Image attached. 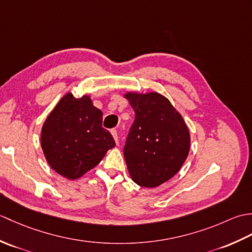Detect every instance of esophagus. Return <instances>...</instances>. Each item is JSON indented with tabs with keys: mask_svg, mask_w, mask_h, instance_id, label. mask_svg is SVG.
Instances as JSON below:
<instances>
[{
	"mask_svg": "<svg viewBox=\"0 0 252 252\" xmlns=\"http://www.w3.org/2000/svg\"><path fill=\"white\" fill-rule=\"evenodd\" d=\"M111 134H112V136H114V138H115V141H116V143H118L119 142V136H118V132H117V130L116 129H112L111 131Z\"/></svg>",
	"mask_w": 252,
	"mask_h": 252,
	"instance_id": "obj_1",
	"label": "esophagus"
}]
</instances>
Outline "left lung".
I'll return each instance as SVG.
<instances>
[{
	"instance_id": "1",
	"label": "left lung",
	"mask_w": 252,
	"mask_h": 252,
	"mask_svg": "<svg viewBox=\"0 0 252 252\" xmlns=\"http://www.w3.org/2000/svg\"><path fill=\"white\" fill-rule=\"evenodd\" d=\"M125 97L135 112L123 149L127 170L137 185L157 187L173 178L189 156V127L161 94L127 92Z\"/></svg>"
}]
</instances>
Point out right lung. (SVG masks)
<instances>
[{
  "label": "right lung",
  "mask_w": 252,
  "mask_h": 252,
  "mask_svg": "<svg viewBox=\"0 0 252 252\" xmlns=\"http://www.w3.org/2000/svg\"><path fill=\"white\" fill-rule=\"evenodd\" d=\"M101 122L103 112L93 106L89 95L63 96L41 131L42 151L51 168L77 180L97 165L107 151L116 146Z\"/></svg>",
  "instance_id": "1"
}]
</instances>
